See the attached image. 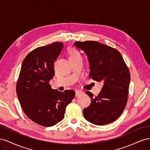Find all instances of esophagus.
Instances as JSON below:
<instances>
[{"instance_id":"1","label":"esophagus","mask_w":150,"mask_h":150,"mask_svg":"<svg viewBox=\"0 0 150 150\" xmlns=\"http://www.w3.org/2000/svg\"><path fill=\"white\" fill-rule=\"evenodd\" d=\"M83 93L82 91H76L75 92V96H79L80 94H81Z\"/></svg>"}]
</instances>
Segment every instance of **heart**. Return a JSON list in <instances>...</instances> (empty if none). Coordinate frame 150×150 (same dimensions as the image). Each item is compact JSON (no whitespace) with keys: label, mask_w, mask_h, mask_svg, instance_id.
I'll list each match as a JSON object with an SVG mask.
<instances>
[{"label":"heart","mask_w":150,"mask_h":150,"mask_svg":"<svg viewBox=\"0 0 150 150\" xmlns=\"http://www.w3.org/2000/svg\"><path fill=\"white\" fill-rule=\"evenodd\" d=\"M68 52H69V57L79 55L78 52L73 49H69V51H68Z\"/></svg>","instance_id":"heart-1"}]
</instances>
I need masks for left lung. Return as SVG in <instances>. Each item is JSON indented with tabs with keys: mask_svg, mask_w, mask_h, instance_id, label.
I'll list each match as a JSON object with an SVG mask.
<instances>
[{
	"mask_svg": "<svg viewBox=\"0 0 150 150\" xmlns=\"http://www.w3.org/2000/svg\"><path fill=\"white\" fill-rule=\"evenodd\" d=\"M74 46L86 53L90 66L89 76L103 86L97 96L89 91L90 105L83 110L84 118L102 126L116 120L127 103L130 74L120 52L96 41L75 42Z\"/></svg>",
	"mask_w": 150,
	"mask_h": 150,
	"instance_id": "obj_1",
	"label": "left lung"
}]
</instances>
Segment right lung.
<instances>
[{
    "label": "right lung",
    "mask_w": 150,
    "mask_h": 150,
    "mask_svg": "<svg viewBox=\"0 0 150 150\" xmlns=\"http://www.w3.org/2000/svg\"><path fill=\"white\" fill-rule=\"evenodd\" d=\"M63 48L54 42L31 51L22 64L16 86L21 108L29 118L43 126H52L64 118L66 108L74 98L72 90L58 91L49 81L55 74L54 64Z\"/></svg>",
    "instance_id": "obj_1"
}]
</instances>
